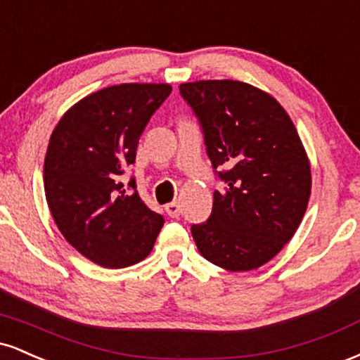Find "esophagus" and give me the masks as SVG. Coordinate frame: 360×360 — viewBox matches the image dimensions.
<instances>
[{
  "instance_id": "obj_1",
  "label": "esophagus",
  "mask_w": 360,
  "mask_h": 360,
  "mask_svg": "<svg viewBox=\"0 0 360 360\" xmlns=\"http://www.w3.org/2000/svg\"><path fill=\"white\" fill-rule=\"evenodd\" d=\"M166 213L169 214V217H172V218L179 217V213H181L179 203H177V201H172V203L166 205Z\"/></svg>"
}]
</instances>
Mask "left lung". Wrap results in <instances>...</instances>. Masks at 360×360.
<instances>
[{"label": "left lung", "instance_id": "1", "mask_svg": "<svg viewBox=\"0 0 360 360\" xmlns=\"http://www.w3.org/2000/svg\"><path fill=\"white\" fill-rule=\"evenodd\" d=\"M179 91L226 184L213 193L208 220L191 226L198 250L226 271L257 269L291 240L307 212L311 171L298 131L271 94L247 82H184Z\"/></svg>", "mask_w": 360, "mask_h": 360}]
</instances>
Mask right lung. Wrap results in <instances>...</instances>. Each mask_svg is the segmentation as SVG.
<instances>
[{
  "label": "right lung",
  "mask_w": 360,
  "mask_h": 360,
  "mask_svg": "<svg viewBox=\"0 0 360 360\" xmlns=\"http://www.w3.org/2000/svg\"><path fill=\"white\" fill-rule=\"evenodd\" d=\"M171 91L110 86L77 101L53 128L44 164L49 210L65 240L98 266L140 262L162 229V214L143 203L135 177L125 186L120 176L135 162L140 135Z\"/></svg>",
  "instance_id": "obj_1"
}]
</instances>
